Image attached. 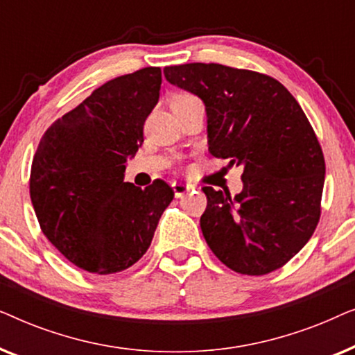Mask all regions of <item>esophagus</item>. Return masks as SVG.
Listing matches in <instances>:
<instances>
[{
	"mask_svg": "<svg viewBox=\"0 0 355 355\" xmlns=\"http://www.w3.org/2000/svg\"><path fill=\"white\" fill-rule=\"evenodd\" d=\"M173 191H174V196H176V198H181L186 196L189 191H191V186H187V184H184V182H174Z\"/></svg>",
	"mask_w": 355,
	"mask_h": 355,
	"instance_id": "34e87169",
	"label": "esophagus"
}]
</instances>
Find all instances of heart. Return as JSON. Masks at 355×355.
<instances>
[{"instance_id":"b5f03b06","label":"heart","mask_w":355,"mask_h":355,"mask_svg":"<svg viewBox=\"0 0 355 355\" xmlns=\"http://www.w3.org/2000/svg\"><path fill=\"white\" fill-rule=\"evenodd\" d=\"M182 98H192V95H187V94H179L174 96L173 100H182Z\"/></svg>"}]
</instances>
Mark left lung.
I'll use <instances>...</instances> for the list:
<instances>
[{
	"mask_svg": "<svg viewBox=\"0 0 355 355\" xmlns=\"http://www.w3.org/2000/svg\"><path fill=\"white\" fill-rule=\"evenodd\" d=\"M163 72L205 103L213 157L244 166L237 196L202 189L208 247L236 273L281 268L307 244L322 213L324 158L307 116L281 82L260 72L216 62Z\"/></svg>",
	"mask_w": 355,
	"mask_h": 355,
	"instance_id": "1",
	"label": "left lung"
}]
</instances>
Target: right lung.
<instances>
[{"mask_svg":"<svg viewBox=\"0 0 355 355\" xmlns=\"http://www.w3.org/2000/svg\"><path fill=\"white\" fill-rule=\"evenodd\" d=\"M159 87V67L116 77L55 121L38 144L31 169L37 220L46 239L90 273H118L142 259L174 197L162 179L145 189L124 182Z\"/></svg>","mask_w":355,"mask_h":355,"instance_id":"add662e5","label":"right lung"}]
</instances>
